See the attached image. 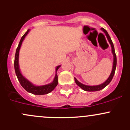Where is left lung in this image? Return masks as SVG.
<instances>
[{
	"mask_svg": "<svg viewBox=\"0 0 130 130\" xmlns=\"http://www.w3.org/2000/svg\"><path fill=\"white\" fill-rule=\"evenodd\" d=\"M101 29L103 31V32L105 33V35H106V37H107V40H108L109 43H110L111 46V50H112V55H113V65H112V71H111V74H110L109 77H108L107 80L103 83L102 84L98 85V86H86V85L80 83V82H78V80H77V78H74L75 79V82L77 86H79L81 89H82L83 90H86V91H89V92H94V91H98V90H101L103 89H104V87H106L111 82V81L112 80V78H113V76L115 75V70H116V53H115V48H114V44L112 43V40H111V38H110L109 35V34L107 33V31L104 28H101Z\"/></svg>",
	"mask_w": 130,
	"mask_h": 130,
	"instance_id": "8db88e82",
	"label": "left lung"
}]
</instances>
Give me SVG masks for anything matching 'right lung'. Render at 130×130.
Returning <instances> with one entry per match:
<instances>
[{
    "label": "right lung",
    "mask_w": 130,
    "mask_h": 130,
    "mask_svg": "<svg viewBox=\"0 0 130 130\" xmlns=\"http://www.w3.org/2000/svg\"><path fill=\"white\" fill-rule=\"evenodd\" d=\"M30 30L28 29L23 36H22L20 42L19 43L18 48L16 49V52H15V59H14V69H15V74H16L17 77L18 78V80L20 82L21 85L22 87L26 91L28 92L31 93V94H35V95H44V94H47L48 93L51 92L58 85V75L57 74V72L58 69L60 67L61 65H58L56 67V74L55 76V78L53 79V82L48 84L44 85V86H36L32 84L31 82L26 79L24 76L22 75L21 72L20 71L19 66V50H20L21 46L22 43H23V40H24L25 37L26 35L28 34Z\"/></svg>",
    "instance_id": "1"
}]
</instances>
